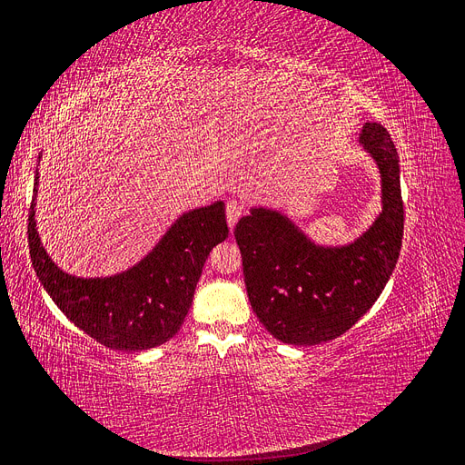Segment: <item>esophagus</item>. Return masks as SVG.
<instances>
[{"label":"esophagus","instance_id":"34e87169","mask_svg":"<svg viewBox=\"0 0 465 465\" xmlns=\"http://www.w3.org/2000/svg\"><path fill=\"white\" fill-rule=\"evenodd\" d=\"M243 213H245V203L242 199H230L226 203V218H228L230 230L235 226L237 220L243 216Z\"/></svg>","mask_w":465,"mask_h":465}]
</instances>
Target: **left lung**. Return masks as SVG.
<instances>
[{"instance_id": "left-lung-1", "label": "left lung", "mask_w": 465, "mask_h": 465, "mask_svg": "<svg viewBox=\"0 0 465 465\" xmlns=\"http://www.w3.org/2000/svg\"><path fill=\"white\" fill-rule=\"evenodd\" d=\"M360 142L380 166L383 213L352 245L316 247L293 222L266 209H252L235 226L252 311L289 345H318L349 331L397 266L404 230L399 153L377 123H366Z\"/></svg>"}]
</instances>
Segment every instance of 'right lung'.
Segmentation results:
<instances>
[{"instance_id": "add662e5", "label": "right lung", "mask_w": 465, "mask_h": 465, "mask_svg": "<svg viewBox=\"0 0 465 465\" xmlns=\"http://www.w3.org/2000/svg\"><path fill=\"white\" fill-rule=\"evenodd\" d=\"M28 213L32 266L44 289L78 330L114 351H147L174 337L192 306L206 256L228 237L223 203L182 214L145 259L113 278L68 276L47 256Z\"/></svg>"}]
</instances>
